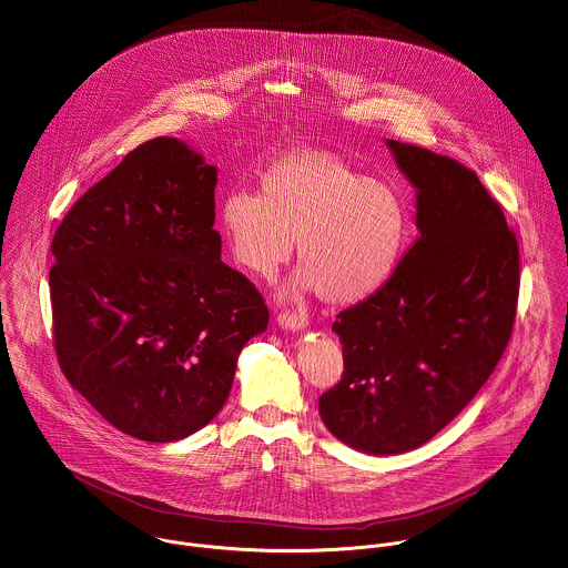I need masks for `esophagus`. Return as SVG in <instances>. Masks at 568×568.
Segmentation results:
<instances>
[{
	"label": "esophagus",
	"instance_id": "esophagus-1",
	"mask_svg": "<svg viewBox=\"0 0 568 568\" xmlns=\"http://www.w3.org/2000/svg\"><path fill=\"white\" fill-rule=\"evenodd\" d=\"M276 322H278V326L290 328V331H301V328H305L306 324H308L305 313L287 311V308L276 315Z\"/></svg>",
	"mask_w": 568,
	"mask_h": 568
}]
</instances>
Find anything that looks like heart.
<instances>
[{
	"label": "heart",
	"instance_id": "b5f03b06",
	"mask_svg": "<svg viewBox=\"0 0 568 568\" xmlns=\"http://www.w3.org/2000/svg\"><path fill=\"white\" fill-rule=\"evenodd\" d=\"M231 255L248 274L274 278L298 240L294 290H320L335 305L381 292L406 242L395 190L354 173L328 153H292L260 175V194L233 190L220 203Z\"/></svg>",
	"mask_w": 568,
	"mask_h": 568
}]
</instances>
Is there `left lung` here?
Segmentation results:
<instances>
[{
  "instance_id": "1",
  "label": "left lung",
  "mask_w": 568,
  "mask_h": 568,
  "mask_svg": "<svg viewBox=\"0 0 568 568\" xmlns=\"http://www.w3.org/2000/svg\"><path fill=\"white\" fill-rule=\"evenodd\" d=\"M417 187L419 240L389 283L333 331L342 381L320 395L326 428L367 454L410 452L443 430L493 374L519 303V242L476 171L389 140Z\"/></svg>"
}]
</instances>
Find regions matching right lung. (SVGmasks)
I'll return each mask as SVG.
<instances>
[{
	"mask_svg": "<svg viewBox=\"0 0 568 568\" xmlns=\"http://www.w3.org/2000/svg\"><path fill=\"white\" fill-rule=\"evenodd\" d=\"M216 181L183 142L153 138L75 201L51 242L60 369L140 440L210 424L244 344L267 326L260 290L220 262Z\"/></svg>",
	"mask_w": 568,
	"mask_h": 568,
	"instance_id": "right-lung-1",
	"label": "right lung"
}]
</instances>
